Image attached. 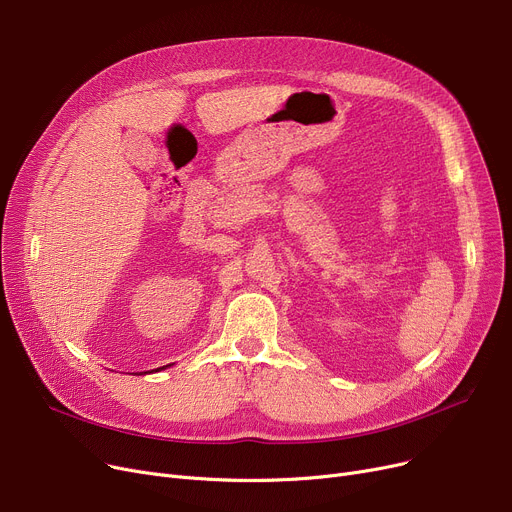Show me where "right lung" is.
Returning a JSON list of instances; mask_svg holds the SVG:
<instances>
[{
    "label": "right lung",
    "instance_id": "right-lung-1",
    "mask_svg": "<svg viewBox=\"0 0 512 512\" xmlns=\"http://www.w3.org/2000/svg\"><path fill=\"white\" fill-rule=\"evenodd\" d=\"M162 368H164V366H162ZM158 370H160V368H158Z\"/></svg>",
    "mask_w": 512,
    "mask_h": 512
}]
</instances>
